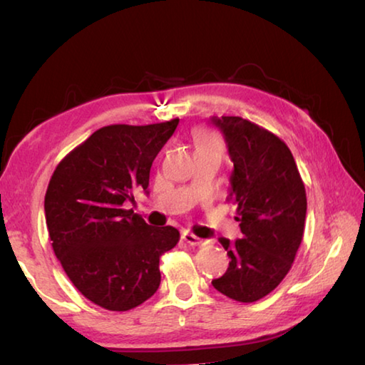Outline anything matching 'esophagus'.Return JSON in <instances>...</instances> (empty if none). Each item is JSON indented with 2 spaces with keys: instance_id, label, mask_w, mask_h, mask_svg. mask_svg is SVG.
I'll use <instances>...</instances> for the list:
<instances>
[{
  "instance_id": "esophagus-1",
  "label": "esophagus",
  "mask_w": 365,
  "mask_h": 365,
  "mask_svg": "<svg viewBox=\"0 0 365 365\" xmlns=\"http://www.w3.org/2000/svg\"><path fill=\"white\" fill-rule=\"evenodd\" d=\"M182 240L185 243H188V245H191V246H197V245H202V242H205V240H201V238H197L196 235H193V233H190V232H183L182 233Z\"/></svg>"
}]
</instances>
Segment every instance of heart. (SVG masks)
<instances>
[{
  "label": "heart",
  "mask_w": 365,
  "mask_h": 365,
  "mask_svg": "<svg viewBox=\"0 0 365 365\" xmlns=\"http://www.w3.org/2000/svg\"><path fill=\"white\" fill-rule=\"evenodd\" d=\"M197 148H212V150L220 151V140L215 137L214 133H202L200 140H197Z\"/></svg>",
  "instance_id": "b5f03b06"
}]
</instances>
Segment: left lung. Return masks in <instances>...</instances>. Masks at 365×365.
I'll return each mask as SVG.
<instances>
[{
    "label": "left lung",
    "mask_w": 365,
    "mask_h": 365,
    "mask_svg": "<svg viewBox=\"0 0 365 365\" xmlns=\"http://www.w3.org/2000/svg\"><path fill=\"white\" fill-rule=\"evenodd\" d=\"M233 163L227 200L237 206L242 238H219L230 257L212 280L230 299L255 302L280 285L292 269L306 220V190L283 141L243 117H212Z\"/></svg>",
    "instance_id": "obj_1"
}]
</instances>
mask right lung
I'll use <instances>...</instances> for the list:
<instances>
[{"instance_id": "right-lung-1", "label": "right lung", "mask_w": 365, "mask_h": 365, "mask_svg": "<svg viewBox=\"0 0 365 365\" xmlns=\"http://www.w3.org/2000/svg\"><path fill=\"white\" fill-rule=\"evenodd\" d=\"M178 119L151 125H108L58 164L45 196L54 255L86 299L128 311L158 292L159 257L174 248V227H151L123 202L148 193L154 158Z\"/></svg>"}]
</instances>
